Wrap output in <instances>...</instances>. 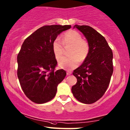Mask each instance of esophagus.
<instances>
[{"mask_svg": "<svg viewBox=\"0 0 130 130\" xmlns=\"http://www.w3.org/2000/svg\"><path fill=\"white\" fill-rule=\"evenodd\" d=\"M72 74V73L70 72H67V75L68 76V75H71Z\"/></svg>", "mask_w": 130, "mask_h": 130, "instance_id": "esophagus-1", "label": "esophagus"}]
</instances>
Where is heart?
<instances>
[{"label":"heart","instance_id":"b5f03b06","mask_svg":"<svg viewBox=\"0 0 130 130\" xmlns=\"http://www.w3.org/2000/svg\"><path fill=\"white\" fill-rule=\"evenodd\" d=\"M64 46L71 45L69 51L70 57H63L58 62L59 67L66 70H72L77 67L80 61H84L87 58L90 52L88 43L82 39V35L76 30H70L62 36ZM52 50L55 59L58 60L63 53V46L58 38L53 42Z\"/></svg>","mask_w":130,"mask_h":130}]
</instances>
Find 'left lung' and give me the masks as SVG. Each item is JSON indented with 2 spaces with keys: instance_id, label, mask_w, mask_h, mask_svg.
Here are the masks:
<instances>
[{
  "instance_id": "8db88e82",
  "label": "left lung",
  "mask_w": 130,
  "mask_h": 130,
  "mask_svg": "<svg viewBox=\"0 0 130 130\" xmlns=\"http://www.w3.org/2000/svg\"><path fill=\"white\" fill-rule=\"evenodd\" d=\"M83 33L90 46V52L84 63L73 75L77 82L72 87L74 97L79 102L92 104L104 95L113 71V53L105 38L88 26L75 25Z\"/></svg>"
}]
</instances>
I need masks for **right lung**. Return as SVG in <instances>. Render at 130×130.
<instances>
[{
  "label": "right lung",
  "mask_w": 130,
  "mask_h": 130,
  "mask_svg": "<svg viewBox=\"0 0 130 130\" xmlns=\"http://www.w3.org/2000/svg\"><path fill=\"white\" fill-rule=\"evenodd\" d=\"M70 25L44 26L27 38L17 55V76L25 95L33 102L45 103L56 94L57 86L64 79L66 72L55 71L57 61L52 43Z\"/></svg>",
  "instance_id": "1"
}]
</instances>
